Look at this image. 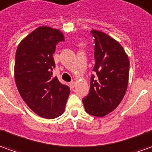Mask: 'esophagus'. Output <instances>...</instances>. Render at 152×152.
<instances>
[{"mask_svg":"<svg viewBox=\"0 0 152 152\" xmlns=\"http://www.w3.org/2000/svg\"><path fill=\"white\" fill-rule=\"evenodd\" d=\"M75 85H76V83H75L74 82L69 83V86H70V88H74V87H75Z\"/></svg>","mask_w":152,"mask_h":152,"instance_id":"1","label":"esophagus"}]
</instances>
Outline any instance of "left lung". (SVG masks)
Here are the masks:
<instances>
[{
	"mask_svg": "<svg viewBox=\"0 0 152 152\" xmlns=\"http://www.w3.org/2000/svg\"><path fill=\"white\" fill-rule=\"evenodd\" d=\"M95 40V65L90 82L88 95L83 99L85 111L102 118L122 102L128 85L130 62L128 55L119 43L106 33L92 30Z\"/></svg>",
	"mask_w": 152,
	"mask_h": 152,
	"instance_id": "1",
	"label": "left lung"
}]
</instances>
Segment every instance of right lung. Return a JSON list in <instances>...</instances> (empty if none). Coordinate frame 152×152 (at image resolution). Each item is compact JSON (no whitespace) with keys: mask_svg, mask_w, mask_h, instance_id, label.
I'll list each match as a JSON object with an SVG mask.
<instances>
[{"mask_svg":"<svg viewBox=\"0 0 152 152\" xmlns=\"http://www.w3.org/2000/svg\"><path fill=\"white\" fill-rule=\"evenodd\" d=\"M64 40L58 29L39 26L22 39L15 53L14 75L19 93L34 113L47 119L64 113L70 93L69 87L52 76L53 54L56 45Z\"/></svg>","mask_w":152,"mask_h":152,"instance_id":"obj_1","label":"right lung"}]
</instances>
